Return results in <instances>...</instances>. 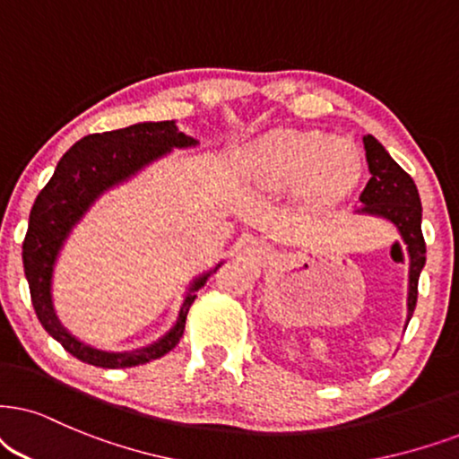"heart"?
I'll use <instances>...</instances> for the list:
<instances>
[{
  "instance_id": "b5f03b06",
  "label": "heart",
  "mask_w": 459,
  "mask_h": 459,
  "mask_svg": "<svg viewBox=\"0 0 459 459\" xmlns=\"http://www.w3.org/2000/svg\"><path fill=\"white\" fill-rule=\"evenodd\" d=\"M241 178L258 190L297 188L305 205L341 201L356 188L364 159L356 142L322 131L280 129L254 139L239 156Z\"/></svg>"
}]
</instances>
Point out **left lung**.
<instances>
[{
	"instance_id": "1",
	"label": "left lung",
	"mask_w": 459,
	"mask_h": 459,
	"mask_svg": "<svg viewBox=\"0 0 459 459\" xmlns=\"http://www.w3.org/2000/svg\"><path fill=\"white\" fill-rule=\"evenodd\" d=\"M370 179L359 195V207L353 213L387 220L398 230L409 254V294L407 324L415 311L417 283L426 264V241L421 235V201L413 178L409 176L390 152L373 135L364 137ZM404 324V326H407Z\"/></svg>"
}]
</instances>
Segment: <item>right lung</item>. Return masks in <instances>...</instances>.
Listing matches in <instances>:
<instances>
[{"label":"right lung","mask_w":459,"mask_h":459,"mask_svg":"<svg viewBox=\"0 0 459 459\" xmlns=\"http://www.w3.org/2000/svg\"><path fill=\"white\" fill-rule=\"evenodd\" d=\"M199 146L195 137L178 129L176 120L137 123L118 131L95 133L75 142L56 162L50 182L42 188L29 213V229L22 241V266L31 292V303L46 333L65 350L86 364L101 368H126L146 364L171 351L184 334L190 305L196 290L205 286L210 275L224 260L210 271L196 275L188 283L173 326L146 347L131 351H108L86 345L63 326L52 303V277L61 249L72 235L75 224L101 199L108 190L129 182L152 162L165 159L173 150Z\"/></svg>","instance_id":"add662e5"}]
</instances>
